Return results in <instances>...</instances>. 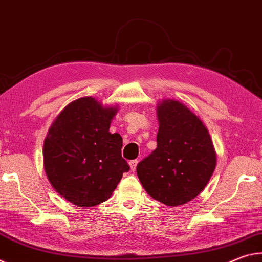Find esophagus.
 <instances>
[{
	"label": "esophagus",
	"instance_id": "1",
	"mask_svg": "<svg viewBox=\"0 0 262 262\" xmlns=\"http://www.w3.org/2000/svg\"><path fill=\"white\" fill-rule=\"evenodd\" d=\"M128 165H130V169L131 171H135L136 170V167L138 165V160H131L128 162Z\"/></svg>",
	"mask_w": 262,
	"mask_h": 262
}]
</instances>
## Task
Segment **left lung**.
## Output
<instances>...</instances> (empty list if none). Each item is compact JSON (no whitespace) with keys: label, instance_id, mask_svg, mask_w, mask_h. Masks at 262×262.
Returning <instances> with one entry per match:
<instances>
[{"label":"left lung","instance_id":"1","mask_svg":"<svg viewBox=\"0 0 262 262\" xmlns=\"http://www.w3.org/2000/svg\"><path fill=\"white\" fill-rule=\"evenodd\" d=\"M157 148L137 166V175L152 199L168 207L194 200L216 167V151L199 116L177 100L159 101Z\"/></svg>","mask_w":262,"mask_h":262}]
</instances>
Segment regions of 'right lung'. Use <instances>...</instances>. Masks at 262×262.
<instances>
[{"mask_svg": "<svg viewBox=\"0 0 262 262\" xmlns=\"http://www.w3.org/2000/svg\"><path fill=\"white\" fill-rule=\"evenodd\" d=\"M118 106H104L93 96L80 97L62 109L44 141L42 158L51 186L80 208L109 200L128 171L123 140L109 132Z\"/></svg>", "mask_w": 262, "mask_h": 262, "instance_id": "add662e5", "label": "right lung"}]
</instances>
